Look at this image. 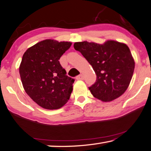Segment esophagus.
<instances>
[{
	"instance_id": "34e87169",
	"label": "esophagus",
	"mask_w": 151,
	"mask_h": 151,
	"mask_svg": "<svg viewBox=\"0 0 151 151\" xmlns=\"http://www.w3.org/2000/svg\"><path fill=\"white\" fill-rule=\"evenodd\" d=\"M76 79H77L78 80H84V76H83L82 74H80V75L78 76L77 77H76Z\"/></svg>"
}]
</instances>
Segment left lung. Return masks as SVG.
<instances>
[{
  "instance_id": "8db88e82",
  "label": "left lung",
  "mask_w": 151,
  "mask_h": 151,
  "mask_svg": "<svg viewBox=\"0 0 151 151\" xmlns=\"http://www.w3.org/2000/svg\"><path fill=\"white\" fill-rule=\"evenodd\" d=\"M73 47L90 63L97 75L96 82L88 88L94 97L110 101L123 95L135 67L127 45L115 41H107L104 44L83 41L75 43Z\"/></svg>"
}]
</instances>
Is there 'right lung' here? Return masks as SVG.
I'll use <instances>...</instances> for the list:
<instances>
[{
	"label": "right lung",
	"instance_id": "1",
	"mask_svg": "<svg viewBox=\"0 0 151 151\" xmlns=\"http://www.w3.org/2000/svg\"><path fill=\"white\" fill-rule=\"evenodd\" d=\"M71 45L46 39L28 48L22 56L19 71L24 88L43 108H60L69 99L75 80L67 76L59 59Z\"/></svg>",
	"mask_w": 151,
	"mask_h": 151
}]
</instances>
